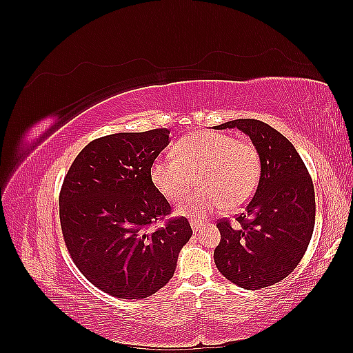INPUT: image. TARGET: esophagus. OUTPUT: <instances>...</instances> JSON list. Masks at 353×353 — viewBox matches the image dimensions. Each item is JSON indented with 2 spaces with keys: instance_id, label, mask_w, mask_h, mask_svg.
<instances>
[{
  "instance_id": "1",
  "label": "esophagus",
  "mask_w": 353,
  "mask_h": 353,
  "mask_svg": "<svg viewBox=\"0 0 353 353\" xmlns=\"http://www.w3.org/2000/svg\"><path fill=\"white\" fill-rule=\"evenodd\" d=\"M190 225H191V228H193V231H194V232L201 231V228H203V225H201V223H200L199 221H191V222H190Z\"/></svg>"
}]
</instances>
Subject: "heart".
Instances as JSON below:
<instances>
[{
    "instance_id": "1",
    "label": "heart",
    "mask_w": 353,
    "mask_h": 353,
    "mask_svg": "<svg viewBox=\"0 0 353 353\" xmlns=\"http://www.w3.org/2000/svg\"><path fill=\"white\" fill-rule=\"evenodd\" d=\"M175 154L157 157L150 168L152 183L168 200H178L194 183L203 187L181 199L176 212L203 219L223 208L244 205L259 185L262 165L256 147L213 131L190 132L175 144Z\"/></svg>"
}]
</instances>
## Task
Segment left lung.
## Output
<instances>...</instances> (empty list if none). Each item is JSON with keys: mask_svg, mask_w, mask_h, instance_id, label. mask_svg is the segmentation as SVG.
<instances>
[{"mask_svg": "<svg viewBox=\"0 0 353 353\" xmlns=\"http://www.w3.org/2000/svg\"><path fill=\"white\" fill-rule=\"evenodd\" d=\"M216 128H237L250 137L262 174L237 222H218L221 243L213 258L227 280L259 290L284 280L303 258L315 225L312 178L294 145L268 123L236 119Z\"/></svg>", "mask_w": 353, "mask_h": 353, "instance_id": "left-lung-1", "label": "left lung"}]
</instances>
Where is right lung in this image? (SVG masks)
<instances>
[{
    "label": "right lung",
    "mask_w": 353,
    "mask_h": 353,
    "mask_svg": "<svg viewBox=\"0 0 353 353\" xmlns=\"http://www.w3.org/2000/svg\"><path fill=\"white\" fill-rule=\"evenodd\" d=\"M166 128L105 135L85 145L63 181L59 205L63 237L90 283L119 299H145L174 276L190 240L187 218L169 219L168 200L150 168L169 144Z\"/></svg>",
    "instance_id": "right-lung-1"
}]
</instances>
